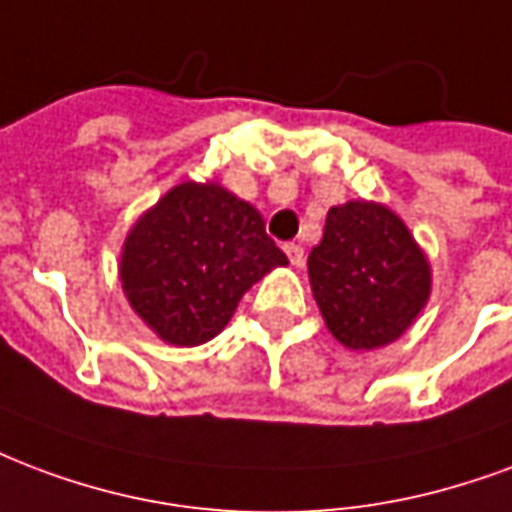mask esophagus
<instances>
[{
	"label": "esophagus",
	"mask_w": 512,
	"mask_h": 512,
	"mask_svg": "<svg viewBox=\"0 0 512 512\" xmlns=\"http://www.w3.org/2000/svg\"><path fill=\"white\" fill-rule=\"evenodd\" d=\"M285 252H287V257H290V263H293L295 268L304 266V246L295 244V241H290V244H285Z\"/></svg>",
	"instance_id": "esophagus-1"
}]
</instances>
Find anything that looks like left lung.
I'll return each mask as SVG.
<instances>
[{"mask_svg":"<svg viewBox=\"0 0 512 512\" xmlns=\"http://www.w3.org/2000/svg\"><path fill=\"white\" fill-rule=\"evenodd\" d=\"M309 282L328 331L350 350H374L396 342L426 306L431 268L391 208L350 200L328 211Z\"/></svg>","mask_w":512,"mask_h":512,"instance_id":"8db88e82","label":"left lung"}]
</instances>
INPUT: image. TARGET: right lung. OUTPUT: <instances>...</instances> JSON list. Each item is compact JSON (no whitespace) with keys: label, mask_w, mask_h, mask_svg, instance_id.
<instances>
[{"label":"right lung","mask_w":512,"mask_h":512,"mask_svg":"<svg viewBox=\"0 0 512 512\" xmlns=\"http://www.w3.org/2000/svg\"><path fill=\"white\" fill-rule=\"evenodd\" d=\"M285 252L255 208L219 184H179L135 222L124 241L121 285L140 320L168 344L214 339L241 295Z\"/></svg>","instance_id":"right-lung-1"}]
</instances>
